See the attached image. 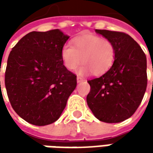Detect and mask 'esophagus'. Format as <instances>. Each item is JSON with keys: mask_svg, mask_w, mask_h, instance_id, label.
<instances>
[{"mask_svg": "<svg viewBox=\"0 0 153 153\" xmlns=\"http://www.w3.org/2000/svg\"><path fill=\"white\" fill-rule=\"evenodd\" d=\"M76 81H77V82L79 83V82H83V81H84V79H83L82 77H81V76H77V77H76Z\"/></svg>", "mask_w": 153, "mask_h": 153, "instance_id": "obj_1", "label": "esophagus"}]
</instances>
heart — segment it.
<instances>
[{
  "mask_svg": "<svg viewBox=\"0 0 153 153\" xmlns=\"http://www.w3.org/2000/svg\"><path fill=\"white\" fill-rule=\"evenodd\" d=\"M115 54L111 41L90 33L76 37L71 47L65 45L61 49L62 61L68 70H75L82 59L83 64L76 71L82 75L91 71L94 75L105 73L114 63Z\"/></svg>",
  "mask_w": 153,
  "mask_h": 153,
  "instance_id": "1",
  "label": "heart"
}]
</instances>
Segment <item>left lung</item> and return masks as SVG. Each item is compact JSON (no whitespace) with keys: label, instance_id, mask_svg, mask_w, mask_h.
Here are the masks:
<instances>
[{"label":"left lung","instance_id":"8db88e82","mask_svg":"<svg viewBox=\"0 0 153 153\" xmlns=\"http://www.w3.org/2000/svg\"><path fill=\"white\" fill-rule=\"evenodd\" d=\"M112 42L115 60L108 71L88 81L91 89L87 103L101 122L116 123L126 120L137 110L147 85L146 57L140 45L125 33L95 30Z\"/></svg>","mask_w":153,"mask_h":153}]
</instances>
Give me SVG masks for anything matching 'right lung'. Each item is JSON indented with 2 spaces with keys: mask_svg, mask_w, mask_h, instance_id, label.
<instances>
[{
  "mask_svg": "<svg viewBox=\"0 0 153 153\" xmlns=\"http://www.w3.org/2000/svg\"><path fill=\"white\" fill-rule=\"evenodd\" d=\"M69 37L59 29L32 31L10 52L5 73L7 96L16 113L33 125L58 120L76 87V76L61 59Z\"/></svg>",
  "mask_w": 153,
  "mask_h": 153,
  "instance_id": "right-lung-1",
  "label": "right lung"
}]
</instances>
